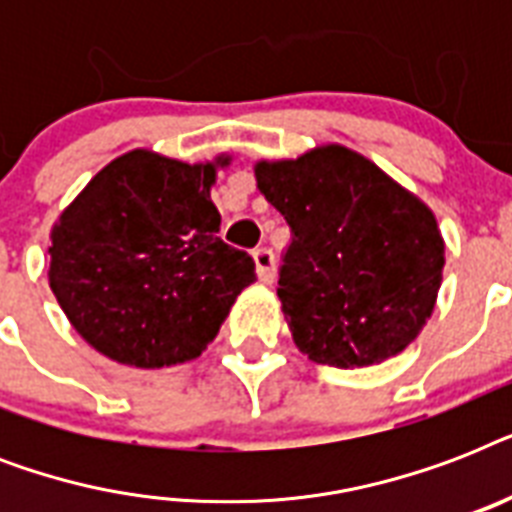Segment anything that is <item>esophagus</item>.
Listing matches in <instances>:
<instances>
[{"mask_svg":"<svg viewBox=\"0 0 512 512\" xmlns=\"http://www.w3.org/2000/svg\"><path fill=\"white\" fill-rule=\"evenodd\" d=\"M255 268H257V279L263 284H271L276 279V260H273V252L268 247L255 249Z\"/></svg>","mask_w":512,"mask_h":512,"instance_id":"34e87169","label":"esophagus"}]
</instances>
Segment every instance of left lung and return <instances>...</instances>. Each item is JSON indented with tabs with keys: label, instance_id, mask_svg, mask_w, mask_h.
I'll use <instances>...</instances> for the list:
<instances>
[{
	"label": "left lung",
	"instance_id": "left-lung-1",
	"mask_svg": "<svg viewBox=\"0 0 512 512\" xmlns=\"http://www.w3.org/2000/svg\"><path fill=\"white\" fill-rule=\"evenodd\" d=\"M255 177L292 228L279 300L300 353L361 369L414 342L444 279L433 209L340 143L260 159Z\"/></svg>",
	"mask_w": 512,
	"mask_h": 512
}]
</instances>
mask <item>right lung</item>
Instances as JSON below:
<instances>
[{"mask_svg":"<svg viewBox=\"0 0 512 512\" xmlns=\"http://www.w3.org/2000/svg\"><path fill=\"white\" fill-rule=\"evenodd\" d=\"M231 156L180 162L132 148L108 162L52 223L47 281L87 345L138 369L201 356L255 260L228 247L209 199Z\"/></svg>","mask_w":512,"mask_h":512,"instance_id":"right-lung-1","label":"right lung"}]
</instances>
